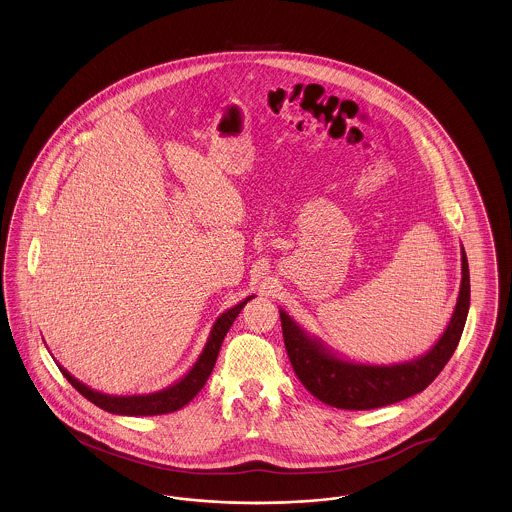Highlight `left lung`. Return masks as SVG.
Segmentation results:
<instances>
[{"instance_id": "obj_1", "label": "left lung", "mask_w": 512, "mask_h": 512, "mask_svg": "<svg viewBox=\"0 0 512 512\" xmlns=\"http://www.w3.org/2000/svg\"><path fill=\"white\" fill-rule=\"evenodd\" d=\"M471 305V278L461 246V287L450 322L432 347L398 364H364L329 348L280 308L287 356L305 389L320 402L339 409L383 408L427 389L459 345Z\"/></svg>"}]
</instances>
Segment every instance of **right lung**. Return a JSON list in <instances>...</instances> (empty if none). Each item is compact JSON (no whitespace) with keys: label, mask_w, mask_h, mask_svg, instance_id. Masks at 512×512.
Instances as JSON below:
<instances>
[{"label":"right lung","mask_w":512,"mask_h":512,"mask_svg":"<svg viewBox=\"0 0 512 512\" xmlns=\"http://www.w3.org/2000/svg\"><path fill=\"white\" fill-rule=\"evenodd\" d=\"M253 297L255 295H249L242 303L228 308L215 320L213 328L209 331L207 343H205L202 354L198 356V360L192 364V368L188 369L179 381H175L167 389L150 392V394H131V396L106 394V392H99V390L83 385L82 381H78L70 371L62 368L59 362H57V366L74 389L85 396L89 402H93L97 408L104 409L108 413L127 415V417L173 413L177 409L184 408L200 390L204 389L205 381L209 379L211 371L215 368V362H217V356H219V350H221V345L225 341L228 329L234 324L240 310L246 307L247 301H251Z\"/></svg>","instance_id":"right-lung-1"}]
</instances>
